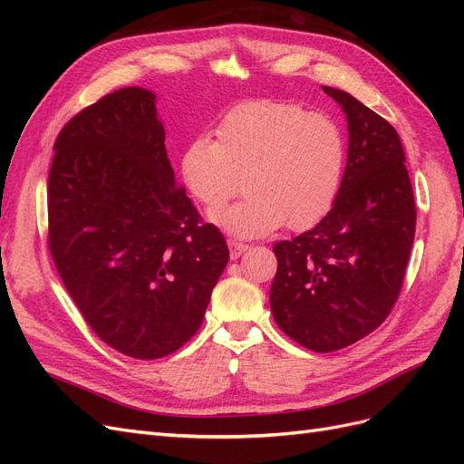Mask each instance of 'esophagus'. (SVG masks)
Wrapping results in <instances>:
<instances>
[{
    "mask_svg": "<svg viewBox=\"0 0 464 464\" xmlns=\"http://www.w3.org/2000/svg\"><path fill=\"white\" fill-rule=\"evenodd\" d=\"M228 247H230V257H232V259H237L242 254H246L249 246H247V244H242V242H237V240H228Z\"/></svg>",
    "mask_w": 464,
    "mask_h": 464,
    "instance_id": "1",
    "label": "esophagus"
}]
</instances>
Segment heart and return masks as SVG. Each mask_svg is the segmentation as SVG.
<instances>
[{
    "instance_id": "obj_1",
    "label": "heart",
    "mask_w": 464,
    "mask_h": 464,
    "mask_svg": "<svg viewBox=\"0 0 464 464\" xmlns=\"http://www.w3.org/2000/svg\"><path fill=\"white\" fill-rule=\"evenodd\" d=\"M217 139L195 137L179 157V176L191 198L208 210L240 191L247 198L210 215L237 237L278 227L304 230L331 208L341 186L346 147L334 120L300 104L254 101L220 120Z\"/></svg>"
}]
</instances>
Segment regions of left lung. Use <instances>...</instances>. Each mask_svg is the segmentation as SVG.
<instances>
[{"label":"left lung","mask_w":464,"mask_h":464,"mask_svg":"<svg viewBox=\"0 0 464 464\" xmlns=\"http://www.w3.org/2000/svg\"><path fill=\"white\" fill-rule=\"evenodd\" d=\"M348 121L339 193L315 228L275 244L276 325L314 353H334L375 331L402 286L416 205L401 137L353 94L323 87Z\"/></svg>","instance_id":"left-lung-1"}]
</instances>
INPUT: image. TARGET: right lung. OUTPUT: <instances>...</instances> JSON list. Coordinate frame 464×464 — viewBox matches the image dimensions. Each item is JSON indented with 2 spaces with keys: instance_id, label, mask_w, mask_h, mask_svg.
Returning <instances> with one entry per match:
<instances>
[{
  "instance_id": "obj_1",
  "label": "right lung",
  "mask_w": 464,
  "mask_h": 464,
  "mask_svg": "<svg viewBox=\"0 0 464 464\" xmlns=\"http://www.w3.org/2000/svg\"><path fill=\"white\" fill-rule=\"evenodd\" d=\"M157 96L128 87L69 120L48 176V247L98 339L157 360L201 327L228 263L215 224L176 184Z\"/></svg>"
}]
</instances>
